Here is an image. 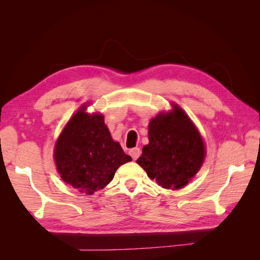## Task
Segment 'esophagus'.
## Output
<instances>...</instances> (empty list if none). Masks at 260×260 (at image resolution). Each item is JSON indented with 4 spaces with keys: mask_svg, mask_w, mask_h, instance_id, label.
<instances>
[{
    "mask_svg": "<svg viewBox=\"0 0 260 260\" xmlns=\"http://www.w3.org/2000/svg\"><path fill=\"white\" fill-rule=\"evenodd\" d=\"M130 155H131V157L133 158V160H137L139 158V156L141 155V149L139 147L132 148L131 151H130Z\"/></svg>",
    "mask_w": 260,
    "mask_h": 260,
    "instance_id": "1",
    "label": "esophagus"
}]
</instances>
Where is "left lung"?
I'll return each mask as SVG.
<instances>
[{
	"label": "left lung",
	"mask_w": 260,
	"mask_h": 260,
	"mask_svg": "<svg viewBox=\"0 0 260 260\" xmlns=\"http://www.w3.org/2000/svg\"><path fill=\"white\" fill-rule=\"evenodd\" d=\"M148 140L137 162L161 187L179 190L201 169L206 155L203 138L178 105L149 121Z\"/></svg>",
	"instance_id": "left-lung-1"
}]
</instances>
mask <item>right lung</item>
Here are the masks:
<instances>
[{"instance_id": "obj_1", "label": "right lung", "mask_w": 260, "mask_h": 260, "mask_svg": "<svg viewBox=\"0 0 260 260\" xmlns=\"http://www.w3.org/2000/svg\"><path fill=\"white\" fill-rule=\"evenodd\" d=\"M83 105L68 121L54 148L60 178L88 195L104 188L121 165L131 161L112 139L102 114L85 113Z\"/></svg>"}]
</instances>
